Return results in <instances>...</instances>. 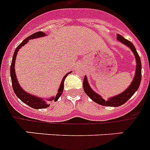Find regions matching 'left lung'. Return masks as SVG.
Masks as SVG:
<instances>
[{"label": "left lung", "mask_w": 150, "mask_h": 150, "mask_svg": "<svg viewBox=\"0 0 150 150\" xmlns=\"http://www.w3.org/2000/svg\"><path fill=\"white\" fill-rule=\"evenodd\" d=\"M117 40H119L120 42L124 44L125 45L128 46L130 49L132 50L133 52L135 57H136V73H135L134 79L132 80V83L130 84V86L126 88L123 92H122L121 94L115 96L114 97H111L108 100H105L104 98H102V96L97 94L91 88V87L88 85V82L87 77L85 76L83 80V88L85 92L86 93L90 98H92L95 103H98L102 105L105 106H120L124 103H126L129 99L135 92L137 91V89L139 87L141 82V78H142V74H141V70H142V64H141L140 58L139 56L138 53L136 52V47L132 45L131 41H128L126 38H124L122 36L120 35H117Z\"/></svg>", "instance_id": "8db88e82"}]
</instances>
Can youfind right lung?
<instances>
[{"instance_id":"add662e5","label":"right lung","mask_w":150,"mask_h":150,"mask_svg":"<svg viewBox=\"0 0 150 150\" xmlns=\"http://www.w3.org/2000/svg\"><path fill=\"white\" fill-rule=\"evenodd\" d=\"M45 34L42 31H38V32L34 33L31 35H30L29 37H28L27 38L24 40V41L21 42V43L17 47V48L15 49L14 52V55H13V58H12L11 62V82H12V87H13V89H14V92L15 93V95L18 96V98H20L21 100L22 101L23 103H25L26 105H29L30 107L33 108V109H45V108H47L50 105V104L47 103V101L43 99V98H39V97H36L35 96H32L31 94H28V92H26L24 90H23V88L20 86L19 83H18V79L16 77L15 74V70H14V63H15V59L16 56L18 54V52L19 51L21 47L24 46L25 44H27L28 42V41L30 39H34V38H37L40 37H44L45 36ZM71 71L67 73L66 75H64L62 79V81L61 82L60 87H59V89L58 91V93L54 97H52L50 99H47V101H56L58 100L59 97L62 96L63 92V89H64V79L66 78V76L69 74H70Z\"/></svg>"}]
</instances>
